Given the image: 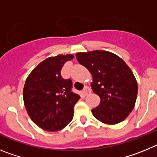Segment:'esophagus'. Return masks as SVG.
I'll return each instance as SVG.
<instances>
[{"label": "esophagus", "instance_id": "1", "mask_svg": "<svg viewBox=\"0 0 157 157\" xmlns=\"http://www.w3.org/2000/svg\"><path fill=\"white\" fill-rule=\"evenodd\" d=\"M90 93H91V90L90 89V87L89 86H85L84 90L82 91V94L83 97H86V96L88 95L89 94H90Z\"/></svg>", "mask_w": 157, "mask_h": 157}]
</instances>
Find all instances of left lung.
<instances>
[{
	"label": "left lung",
	"instance_id": "1",
	"mask_svg": "<svg viewBox=\"0 0 157 157\" xmlns=\"http://www.w3.org/2000/svg\"><path fill=\"white\" fill-rule=\"evenodd\" d=\"M75 56L92 75V90L101 99L92 109L94 117L109 125L123 121L134 109L138 95L137 80L128 65L105 50L78 52Z\"/></svg>",
	"mask_w": 157,
	"mask_h": 157
}]
</instances>
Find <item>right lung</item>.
<instances>
[{"label": "right lung", "mask_w": 157, "mask_h": 157, "mask_svg": "<svg viewBox=\"0 0 157 157\" xmlns=\"http://www.w3.org/2000/svg\"><path fill=\"white\" fill-rule=\"evenodd\" d=\"M72 54L51 56L39 63L27 78L23 101L27 114L40 128L58 131L73 119L80 96L71 90L72 82L61 77V69Z\"/></svg>", "instance_id": "1"}]
</instances>
